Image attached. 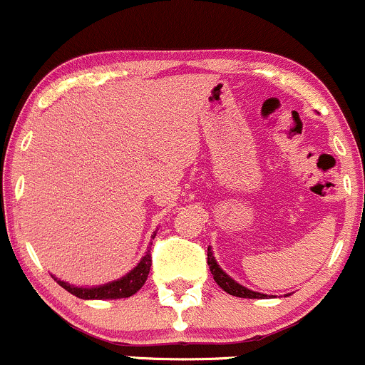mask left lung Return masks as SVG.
<instances>
[{"label":"left lung","mask_w":365,"mask_h":365,"mask_svg":"<svg viewBox=\"0 0 365 365\" xmlns=\"http://www.w3.org/2000/svg\"><path fill=\"white\" fill-rule=\"evenodd\" d=\"M207 265L210 269V274H212L214 281H216V283L220 284V287L223 288L227 294L235 295V297H242V299H264V297H267L264 294H258V292L247 290V288H244L242 284L235 283L232 277H228L227 274L220 269V265L216 264V260H214L210 247H207Z\"/></svg>","instance_id":"8db88e82"}]
</instances>
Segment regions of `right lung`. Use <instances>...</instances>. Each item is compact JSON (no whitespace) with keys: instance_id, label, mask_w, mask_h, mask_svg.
Returning a JSON list of instances; mask_svg holds the SVG:
<instances>
[{"instance_id":"1","label":"right lung","mask_w":365,"mask_h":365,"mask_svg":"<svg viewBox=\"0 0 365 365\" xmlns=\"http://www.w3.org/2000/svg\"><path fill=\"white\" fill-rule=\"evenodd\" d=\"M156 235V234H155ZM153 235V239H155ZM153 265V257H151V251L145 253V257L142 258L140 264L135 267L130 274H126L125 277L118 281H112V283L103 284V287H96V288H78V287H71V284L65 283V281L58 279L59 287L65 288L66 292H70L71 295L78 297V299H126V297H131L133 294H137L142 287H144L145 279L149 276V269Z\"/></svg>"}]
</instances>
